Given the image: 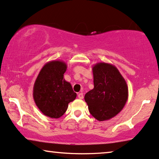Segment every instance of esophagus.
I'll list each match as a JSON object with an SVG mask.
<instances>
[{
	"label": "esophagus",
	"instance_id": "esophagus-1",
	"mask_svg": "<svg viewBox=\"0 0 159 159\" xmlns=\"http://www.w3.org/2000/svg\"><path fill=\"white\" fill-rule=\"evenodd\" d=\"M78 98H79V99H83L84 98V94L83 93H79L78 94Z\"/></svg>",
	"mask_w": 159,
	"mask_h": 159
}]
</instances>
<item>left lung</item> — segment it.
Here are the masks:
<instances>
[{
  "instance_id": "obj_1",
  "label": "left lung",
  "mask_w": 159,
  "mask_h": 159,
  "mask_svg": "<svg viewBox=\"0 0 159 159\" xmlns=\"http://www.w3.org/2000/svg\"><path fill=\"white\" fill-rule=\"evenodd\" d=\"M94 89L84 100L90 114L98 121H106L117 115L128 98L125 80L115 66L99 62L92 66Z\"/></svg>"
}]
</instances>
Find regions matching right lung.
Wrapping results in <instances>:
<instances>
[{"label": "right lung", "mask_w": 159, "mask_h": 159, "mask_svg": "<svg viewBox=\"0 0 159 159\" xmlns=\"http://www.w3.org/2000/svg\"><path fill=\"white\" fill-rule=\"evenodd\" d=\"M67 68V64L61 60L48 62L34 82V100L40 111L48 117H61L67 111L68 104L77 96L70 82L64 78Z\"/></svg>", "instance_id": "1"}]
</instances>
